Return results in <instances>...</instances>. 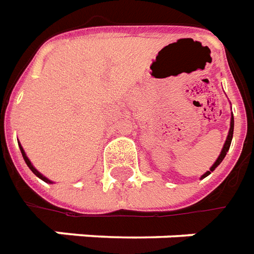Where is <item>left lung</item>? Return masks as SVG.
I'll use <instances>...</instances> for the list:
<instances>
[{"mask_svg": "<svg viewBox=\"0 0 254 254\" xmlns=\"http://www.w3.org/2000/svg\"><path fill=\"white\" fill-rule=\"evenodd\" d=\"M233 134H234V118L231 116V122H230V131H228V135H227V139H226V142H224V145H223V149L222 152H220V154H219V157H217V160L213 163V165L210 167L209 171H206L204 175L201 176V179H204V178H206V176L209 175L210 172H213L215 171V168H216L217 165L220 164L223 161V159L226 157V154H227L228 149H230V145H231V141H233Z\"/></svg>", "mask_w": 254, "mask_h": 254, "instance_id": "obj_1", "label": "left lung"}]
</instances>
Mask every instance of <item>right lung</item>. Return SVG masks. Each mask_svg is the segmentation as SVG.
<instances>
[{"mask_svg": "<svg viewBox=\"0 0 254 254\" xmlns=\"http://www.w3.org/2000/svg\"><path fill=\"white\" fill-rule=\"evenodd\" d=\"M19 147H20V152H21V154H23V159H24V161H26V164L28 165V168H30V170H31L32 172H34V174H35V175H37L38 178H39V179H42V181L46 182V183H53V182L49 181V179H48V178H46V176L42 175V174H41V172H39V171L35 170V167H34V165L31 164V161H30V160H28V157H27L26 152H24V150H23V147H21V145H19Z\"/></svg>", "mask_w": 254, "mask_h": 254, "instance_id": "add662e5", "label": "right lung"}]
</instances>
